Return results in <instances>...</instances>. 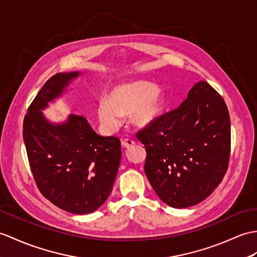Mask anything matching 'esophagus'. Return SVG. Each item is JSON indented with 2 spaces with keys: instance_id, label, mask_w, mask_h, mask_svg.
<instances>
[{
  "instance_id": "esophagus-1",
  "label": "esophagus",
  "mask_w": 257,
  "mask_h": 257,
  "mask_svg": "<svg viewBox=\"0 0 257 257\" xmlns=\"http://www.w3.org/2000/svg\"><path fill=\"white\" fill-rule=\"evenodd\" d=\"M121 145H122L123 148L128 149V148H131V147L135 146V141L131 140V139H124V140L121 141Z\"/></svg>"
}]
</instances>
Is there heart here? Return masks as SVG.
Here are the masks:
<instances>
[{
    "mask_svg": "<svg viewBox=\"0 0 257 257\" xmlns=\"http://www.w3.org/2000/svg\"><path fill=\"white\" fill-rule=\"evenodd\" d=\"M164 98L160 88L146 81L119 84L112 88L108 98L97 104V115L106 128L115 129L121 120V114L134 112V122L147 126L156 120L163 109Z\"/></svg>",
    "mask_w": 257,
    "mask_h": 257,
    "instance_id": "b5f03b06",
    "label": "heart"
}]
</instances>
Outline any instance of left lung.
<instances>
[{
    "label": "left lung",
    "instance_id": "left-lung-1",
    "mask_svg": "<svg viewBox=\"0 0 257 257\" xmlns=\"http://www.w3.org/2000/svg\"><path fill=\"white\" fill-rule=\"evenodd\" d=\"M146 148L145 172L159 198L173 208L206 199L222 182L231 152L228 107L200 81L177 108L137 131Z\"/></svg>",
    "mask_w": 257,
    "mask_h": 257
}]
</instances>
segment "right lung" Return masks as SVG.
<instances>
[{"label": "right lung", "instance_id": "obj_1", "mask_svg": "<svg viewBox=\"0 0 257 257\" xmlns=\"http://www.w3.org/2000/svg\"><path fill=\"white\" fill-rule=\"evenodd\" d=\"M77 72L57 73L29 105L23 122L29 166L45 198L76 214L93 212L111 193L121 159L117 137L98 136L81 115L51 124L41 109L61 95Z\"/></svg>", "mask_w": 257, "mask_h": 257}]
</instances>
